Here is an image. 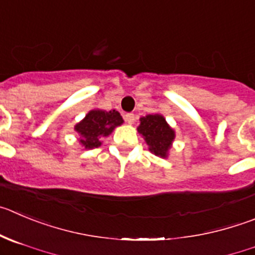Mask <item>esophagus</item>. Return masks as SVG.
I'll return each mask as SVG.
<instances>
[{"mask_svg":"<svg viewBox=\"0 0 255 255\" xmlns=\"http://www.w3.org/2000/svg\"><path fill=\"white\" fill-rule=\"evenodd\" d=\"M125 120L127 121L128 123H133V122H134V114H133V113H126Z\"/></svg>","mask_w":255,"mask_h":255,"instance_id":"34e87169","label":"esophagus"}]
</instances>
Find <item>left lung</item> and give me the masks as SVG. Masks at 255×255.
<instances>
[{
	"instance_id": "obj_1",
	"label": "left lung",
	"mask_w": 255,
	"mask_h": 255,
	"mask_svg": "<svg viewBox=\"0 0 255 255\" xmlns=\"http://www.w3.org/2000/svg\"><path fill=\"white\" fill-rule=\"evenodd\" d=\"M138 132L146 139L149 147V151L153 152L156 156L166 157L167 151L171 147L175 132L166 123L165 118L161 114H148L142 117Z\"/></svg>"
}]
</instances>
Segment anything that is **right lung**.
<instances>
[{
  "label": "right lung",
  "mask_w": 255,
  "mask_h": 255,
  "mask_svg": "<svg viewBox=\"0 0 255 255\" xmlns=\"http://www.w3.org/2000/svg\"><path fill=\"white\" fill-rule=\"evenodd\" d=\"M122 123V117L117 111L94 109L75 126V130L79 133V141L85 148H97L102 144L101 139L111 134L112 130Z\"/></svg>",
  "instance_id": "1"
}]
</instances>
